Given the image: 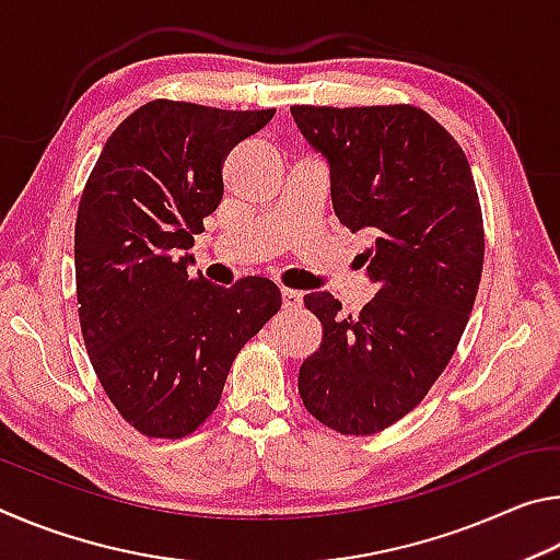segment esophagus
I'll list each match as a JSON object with an SVG mask.
<instances>
[{
	"mask_svg": "<svg viewBox=\"0 0 560 560\" xmlns=\"http://www.w3.org/2000/svg\"><path fill=\"white\" fill-rule=\"evenodd\" d=\"M303 303V293L301 291H293V289H281V306L283 308H301Z\"/></svg>",
	"mask_w": 560,
	"mask_h": 560,
	"instance_id": "obj_1",
	"label": "esophagus"
}]
</instances>
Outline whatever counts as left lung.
<instances>
[{"mask_svg":"<svg viewBox=\"0 0 560 560\" xmlns=\"http://www.w3.org/2000/svg\"><path fill=\"white\" fill-rule=\"evenodd\" d=\"M330 165L338 222L368 232L377 293L358 316L328 291L303 303L324 340L303 360V407L340 434H375L424 400L467 328L485 264V224L467 155L415 106H293Z\"/></svg>","mask_w":560,"mask_h":560,"instance_id":"8db88e82","label":"left lung"}]
</instances>
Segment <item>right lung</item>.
<instances>
[{
	"label": "right lung",
	"mask_w": 560,
	"mask_h": 560,
	"mask_svg": "<svg viewBox=\"0 0 560 560\" xmlns=\"http://www.w3.org/2000/svg\"><path fill=\"white\" fill-rule=\"evenodd\" d=\"M273 118L150 101L106 140L75 217V296L93 371L122 420L179 440L220 405L234 358L281 308L277 283L189 277L230 150Z\"/></svg>",
	"instance_id": "obj_1"
}]
</instances>
